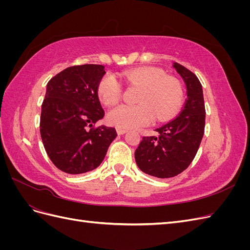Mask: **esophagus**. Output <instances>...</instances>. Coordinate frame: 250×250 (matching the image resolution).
<instances>
[{
  "label": "esophagus",
  "instance_id": "1",
  "mask_svg": "<svg viewBox=\"0 0 250 250\" xmlns=\"http://www.w3.org/2000/svg\"><path fill=\"white\" fill-rule=\"evenodd\" d=\"M117 132H118V134L122 135V134H125L127 132V130L126 129H122V128H117Z\"/></svg>",
  "mask_w": 250,
  "mask_h": 250
}]
</instances>
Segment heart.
<instances>
[{"mask_svg":"<svg viewBox=\"0 0 250 250\" xmlns=\"http://www.w3.org/2000/svg\"><path fill=\"white\" fill-rule=\"evenodd\" d=\"M128 84L141 87L137 102L139 105H120L107 115L108 122L122 129H133L151 123L155 118L158 122L173 117L183 102V88L178 80L165 76L155 67L140 66L121 73ZM97 95L106 106L117 104L122 96V87L111 75L105 76L98 83Z\"/></svg>","mask_w":250,"mask_h":250,"instance_id":"1","label":"heart"}]
</instances>
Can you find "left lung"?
Instances as JSON below:
<instances>
[{
  "instance_id": "left-lung-1",
  "label": "left lung",
  "mask_w": 250,
  "mask_h": 250,
  "mask_svg": "<svg viewBox=\"0 0 250 250\" xmlns=\"http://www.w3.org/2000/svg\"><path fill=\"white\" fill-rule=\"evenodd\" d=\"M184 80L187 100L179 115L158 127V137H144L134 152L138 167L148 175L170 178L185 171L197 153L204 133L206 107L202 85L187 67L173 62Z\"/></svg>"
}]
</instances>
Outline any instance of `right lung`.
Segmentation results:
<instances>
[{"label":"right lung","mask_w":250,"mask_h":250,"mask_svg":"<svg viewBox=\"0 0 250 250\" xmlns=\"http://www.w3.org/2000/svg\"><path fill=\"white\" fill-rule=\"evenodd\" d=\"M105 73L101 64L74 65L48 82L41 135L50 160L64 173L82 174L99 167L117 138L113 127L90 128L104 117L97 86Z\"/></svg>","instance_id":"right-lung-1"}]
</instances>
